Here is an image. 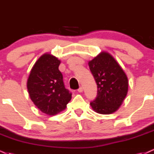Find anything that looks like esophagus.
<instances>
[{"label":"esophagus","mask_w":154,"mask_h":154,"mask_svg":"<svg viewBox=\"0 0 154 154\" xmlns=\"http://www.w3.org/2000/svg\"><path fill=\"white\" fill-rule=\"evenodd\" d=\"M77 91H78L79 92H83V88H82V87H80L78 90H77Z\"/></svg>","instance_id":"obj_1"}]
</instances>
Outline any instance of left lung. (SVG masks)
Here are the masks:
<instances>
[{
	"mask_svg": "<svg viewBox=\"0 0 154 154\" xmlns=\"http://www.w3.org/2000/svg\"><path fill=\"white\" fill-rule=\"evenodd\" d=\"M88 64L97 85V97L90 103L92 108L100 114L113 113L127 95V75L114 57L106 51L100 53Z\"/></svg>",
	"mask_w": 154,
	"mask_h": 154,
	"instance_id": "left-lung-1",
	"label": "left lung"
}]
</instances>
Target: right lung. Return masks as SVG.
Returning a JSON list of instances; mask_svg holds the SVG:
<instances>
[{"label":"right lung","mask_w":154,"mask_h":154,"mask_svg":"<svg viewBox=\"0 0 154 154\" xmlns=\"http://www.w3.org/2000/svg\"><path fill=\"white\" fill-rule=\"evenodd\" d=\"M61 61L51 54L41 56L31 70L27 89L34 104L44 113L54 116L62 112L72 99L59 70Z\"/></svg>","instance_id":"obj_1"}]
</instances>
